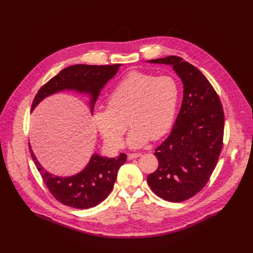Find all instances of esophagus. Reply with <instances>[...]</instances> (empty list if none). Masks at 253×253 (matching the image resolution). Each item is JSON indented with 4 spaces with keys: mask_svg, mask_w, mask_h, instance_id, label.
I'll list each match as a JSON object with an SVG mask.
<instances>
[{
    "mask_svg": "<svg viewBox=\"0 0 253 253\" xmlns=\"http://www.w3.org/2000/svg\"><path fill=\"white\" fill-rule=\"evenodd\" d=\"M141 156V153H129L128 154V159L131 160V159H134V158H138Z\"/></svg>",
    "mask_w": 253,
    "mask_h": 253,
    "instance_id": "34e87169",
    "label": "esophagus"
}]
</instances>
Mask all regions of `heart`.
I'll use <instances>...</instances> for the list:
<instances>
[{
  "label": "heart",
  "instance_id": "heart-1",
  "mask_svg": "<svg viewBox=\"0 0 253 253\" xmlns=\"http://www.w3.org/2000/svg\"><path fill=\"white\" fill-rule=\"evenodd\" d=\"M179 100L177 82L168 76L132 71L112 89L108 106L95 113V124L111 146L120 147L128 122V145L140 148L166 134L175 118Z\"/></svg>",
  "mask_w": 253,
  "mask_h": 253
}]
</instances>
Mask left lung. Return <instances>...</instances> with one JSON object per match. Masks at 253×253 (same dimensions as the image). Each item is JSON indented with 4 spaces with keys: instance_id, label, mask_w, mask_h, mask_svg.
Wrapping results in <instances>:
<instances>
[{
    "instance_id": "1",
    "label": "left lung",
    "mask_w": 253,
    "mask_h": 253,
    "mask_svg": "<svg viewBox=\"0 0 253 253\" xmlns=\"http://www.w3.org/2000/svg\"><path fill=\"white\" fill-rule=\"evenodd\" d=\"M172 66L183 84V100L173 129L155 149L158 168L147 177L152 191L182 202L208 182L223 145L224 113L220 99L201 72L177 56L148 61Z\"/></svg>"
}]
</instances>
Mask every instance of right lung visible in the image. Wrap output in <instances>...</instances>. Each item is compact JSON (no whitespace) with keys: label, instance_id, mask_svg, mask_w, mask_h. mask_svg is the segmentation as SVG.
Segmentation results:
<instances>
[{"label":"right lung","instance_id":"1","mask_svg":"<svg viewBox=\"0 0 253 253\" xmlns=\"http://www.w3.org/2000/svg\"><path fill=\"white\" fill-rule=\"evenodd\" d=\"M120 66L121 64L69 66L40 88L35 96L31 110L33 111L45 98L70 90L88 95L91 113H93L95 102L101 90L117 74ZM29 149L36 167L52 195L64 205L78 209H88L104 201L114 187L119 168L127 160V155L124 153L117 158L104 157L95 153L81 172L73 176L61 177L44 169L34 155L30 144Z\"/></svg>","mask_w":253,"mask_h":253}]
</instances>
